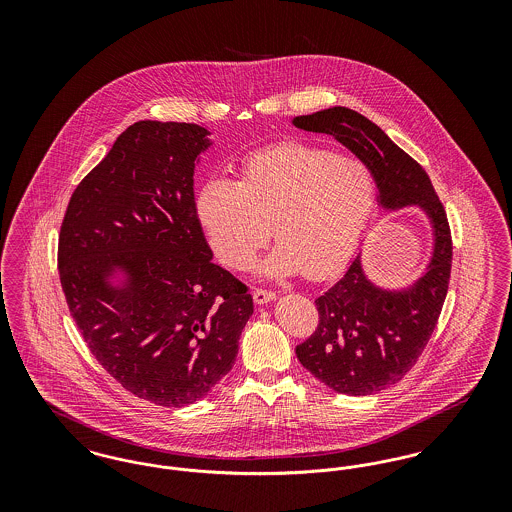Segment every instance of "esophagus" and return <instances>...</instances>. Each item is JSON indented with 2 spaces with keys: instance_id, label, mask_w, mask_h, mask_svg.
<instances>
[{
  "instance_id": "34e87169",
  "label": "esophagus",
  "mask_w": 512,
  "mask_h": 512,
  "mask_svg": "<svg viewBox=\"0 0 512 512\" xmlns=\"http://www.w3.org/2000/svg\"><path fill=\"white\" fill-rule=\"evenodd\" d=\"M253 299H255L257 305H263V303L276 299V293L270 292V290H263V288H255L253 290Z\"/></svg>"
}]
</instances>
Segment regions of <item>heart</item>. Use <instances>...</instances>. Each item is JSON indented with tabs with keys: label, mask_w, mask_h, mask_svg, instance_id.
<instances>
[{
	"label": "heart",
	"mask_w": 512,
	"mask_h": 512,
	"mask_svg": "<svg viewBox=\"0 0 512 512\" xmlns=\"http://www.w3.org/2000/svg\"><path fill=\"white\" fill-rule=\"evenodd\" d=\"M378 197L374 172L334 149L282 144L251 153L238 182L213 178L197 194V215L209 244L228 267L247 268L267 244L263 270L326 278L359 244Z\"/></svg>",
	"instance_id": "b5f03b06"
}]
</instances>
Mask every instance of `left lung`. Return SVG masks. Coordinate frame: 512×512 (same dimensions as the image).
Instances as JSON below:
<instances>
[{
    "instance_id": "obj_1",
    "label": "left lung",
    "mask_w": 512,
    "mask_h": 512,
    "mask_svg": "<svg viewBox=\"0 0 512 512\" xmlns=\"http://www.w3.org/2000/svg\"><path fill=\"white\" fill-rule=\"evenodd\" d=\"M293 124L334 136L374 172L384 209L418 205L434 228L432 261L413 288H376L363 272L361 257H355L315 301L317 330L295 347L299 363L324 386L347 395H372L397 384L416 365L438 324L453 261L447 213L426 171L361 113L332 107L295 117Z\"/></svg>"
}]
</instances>
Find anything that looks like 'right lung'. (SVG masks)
Wrapping results in <instances>:
<instances>
[{"instance_id": "right-lung-1", "label": "right lung", "mask_w": 512, "mask_h": 512, "mask_svg": "<svg viewBox=\"0 0 512 512\" xmlns=\"http://www.w3.org/2000/svg\"><path fill=\"white\" fill-rule=\"evenodd\" d=\"M209 132L138 121L76 186L59 232L57 267L71 317L124 390L186 407L226 376L253 297L215 265L194 195ZM122 267L129 282L113 289Z\"/></svg>"}]
</instances>
